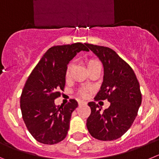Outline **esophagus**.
<instances>
[{"label": "esophagus", "mask_w": 159, "mask_h": 159, "mask_svg": "<svg viewBox=\"0 0 159 159\" xmlns=\"http://www.w3.org/2000/svg\"><path fill=\"white\" fill-rule=\"evenodd\" d=\"M87 103L85 102V101H78V104H79V105H81V104H86Z\"/></svg>", "instance_id": "esophagus-1"}]
</instances>
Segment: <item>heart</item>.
Instances as JSON below:
<instances>
[{"label":"heart","instance_id":"obj_1","mask_svg":"<svg viewBox=\"0 0 159 159\" xmlns=\"http://www.w3.org/2000/svg\"><path fill=\"white\" fill-rule=\"evenodd\" d=\"M97 64H101L98 61H97V60H93V59H89L87 61V67H88V69H89V68H91V67L97 65ZM71 67H72V66L70 64L69 66H68V67H67V70H66V78H70V70H71ZM87 94H88V89H81V90H80V95L81 96V97H86Z\"/></svg>","mask_w":159,"mask_h":159}]
</instances>
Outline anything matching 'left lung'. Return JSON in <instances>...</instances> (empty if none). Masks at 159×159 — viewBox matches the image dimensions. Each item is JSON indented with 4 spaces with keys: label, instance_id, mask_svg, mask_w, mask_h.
I'll return each instance as SVG.
<instances>
[{
    "label": "left lung",
    "instance_id": "8db88e82",
    "mask_svg": "<svg viewBox=\"0 0 159 159\" xmlns=\"http://www.w3.org/2000/svg\"><path fill=\"white\" fill-rule=\"evenodd\" d=\"M104 66V79L95 101L108 100L110 106L101 111L94 101L89 102L91 114L87 119L89 132L93 138L111 141L128 131L138 114L142 102L139 83L131 67L106 47L87 43Z\"/></svg>",
    "mask_w": 159,
    "mask_h": 159
}]
</instances>
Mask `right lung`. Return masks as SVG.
<instances>
[{
    "label": "right lung",
    "instance_id": "1",
    "mask_svg": "<svg viewBox=\"0 0 159 159\" xmlns=\"http://www.w3.org/2000/svg\"><path fill=\"white\" fill-rule=\"evenodd\" d=\"M81 51H89L81 43L51 48L24 85L20 96L23 120L31 135L41 143H58L66 136L71 115L78 104L70 99L64 106H56L55 100L65 87L67 65Z\"/></svg>",
    "mask_w": 159,
    "mask_h": 159
}]
</instances>
